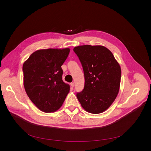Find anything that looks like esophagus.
<instances>
[{
	"label": "esophagus",
	"instance_id": "esophagus-1",
	"mask_svg": "<svg viewBox=\"0 0 151 151\" xmlns=\"http://www.w3.org/2000/svg\"><path fill=\"white\" fill-rule=\"evenodd\" d=\"M70 85H71V87H72V88H73V87H74V86H75V83H74V82H72V83H70Z\"/></svg>",
	"mask_w": 151,
	"mask_h": 151
}]
</instances>
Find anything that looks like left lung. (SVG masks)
I'll return each instance as SVG.
<instances>
[{"label": "left lung", "mask_w": 151, "mask_h": 151, "mask_svg": "<svg viewBox=\"0 0 151 151\" xmlns=\"http://www.w3.org/2000/svg\"><path fill=\"white\" fill-rule=\"evenodd\" d=\"M73 51L83 68L85 85L76 97L90 113L100 114L115 100L121 82V70L110 50L101 45L78 46Z\"/></svg>", "instance_id": "left-lung-1"}]
</instances>
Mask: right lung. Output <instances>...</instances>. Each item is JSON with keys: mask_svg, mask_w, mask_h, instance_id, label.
I'll use <instances>...</instances> for the list:
<instances>
[{"mask_svg": "<svg viewBox=\"0 0 151 151\" xmlns=\"http://www.w3.org/2000/svg\"><path fill=\"white\" fill-rule=\"evenodd\" d=\"M69 52V48L37 50L23 64L26 92L43 112L57 111L69 92V85L62 80L63 72L61 67Z\"/></svg>", "mask_w": 151, "mask_h": 151, "instance_id": "right-lung-1", "label": "right lung"}]
</instances>
